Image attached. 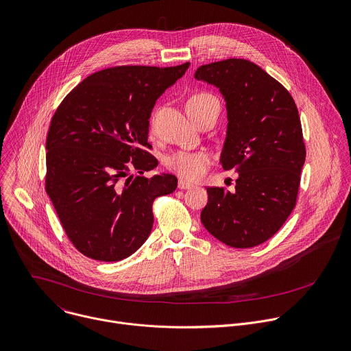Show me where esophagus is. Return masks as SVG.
<instances>
[{"instance_id":"obj_1","label":"esophagus","mask_w":351,"mask_h":351,"mask_svg":"<svg viewBox=\"0 0 351 351\" xmlns=\"http://www.w3.org/2000/svg\"><path fill=\"white\" fill-rule=\"evenodd\" d=\"M194 184L193 183H190V182H186V180H183V179H180L179 182H178V187L180 189V190H186V189H191Z\"/></svg>"}]
</instances>
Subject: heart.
I'll return each mask as SVG.
<instances>
[{
    "mask_svg": "<svg viewBox=\"0 0 351 351\" xmlns=\"http://www.w3.org/2000/svg\"><path fill=\"white\" fill-rule=\"evenodd\" d=\"M219 106L217 99L206 92H199L193 95L187 101V111L191 115L195 112L209 107V106ZM154 127V117L152 119V130ZM212 162V157L206 152H176L171 154L165 165L169 171L179 175L187 180H197L201 179L205 172L208 171Z\"/></svg>",
    "mask_w": 351,
    "mask_h": 351,
    "instance_id": "heart-1",
    "label": "heart"
}]
</instances>
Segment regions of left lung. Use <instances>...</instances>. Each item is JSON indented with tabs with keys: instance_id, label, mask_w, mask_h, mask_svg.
<instances>
[{
	"instance_id": "1",
	"label": "left lung",
	"mask_w": 351,
	"mask_h": 351,
	"mask_svg": "<svg viewBox=\"0 0 351 351\" xmlns=\"http://www.w3.org/2000/svg\"><path fill=\"white\" fill-rule=\"evenodd\" d=\"M194 78L224 96L228 124L220 162L239 173L232 193L206 189L201 221L228 247H256L276 234L296 205L306 160L298 107L276 78L245 59L204 64Z\"/></svg>"
}]
</instances>
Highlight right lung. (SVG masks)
Returning a JSON list of instances; mask_svg holds the SVG:
<instances>
[{
    "label": "right lung",
    "instance_id": "obj_1",
    "mask_svg": "<svg viewBox=\"0 0 351 351\" xmlns=\"http://www.w3.org/2000/svg\"><path fill=\"white\" fill-rule=\"evenodd\" d=\"M189 66L108 67L58 106L47 136L45 190L82 255L123 261L149 239L154 199L178 186L173 175H143L158 165L149 153V119Z\"/></svg>",
    "mask_w": 351,
    "mask_h": 351
}]
</instances>
